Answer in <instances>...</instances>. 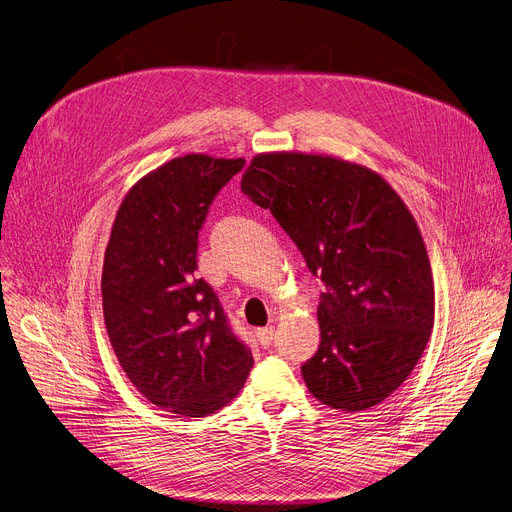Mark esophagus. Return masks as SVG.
<instances>
[{"instance_id":"obj_1","label":"esophagus","mask_w":512,"mask_h":512,"mask_svg":"<svg viewBox=\"0 0 512 512\" xmlns=\"http://www.w3.org/2000/svg\"><path fill=\"white\" fill-rule=\"evenodd\" d=\"M273 333H275L273 327L257 329V341H259L263 347H267V345H271V341H273Z\"/></svg>"}]
</instances>
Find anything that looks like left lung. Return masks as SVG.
I'll use <instances>...</instances> for the list:
<instances>
[{
  "label": "left lung",
  "mask_w": 512,
  "mask_h": 512,
  "mask_svg": "<svg viewBox=\"0 0 512 512\" xmlns=\"http://www.w3.org/2000/svg\"><path fill=\"white\" fill-rule=\"evenodd\" d=\"M241 192L273 218L320 275V347L302 365L310 394L359 412L386 400L421 359L435 286L421 230L374 169L331 155L259 153Z\"/></svg>",
  "instance_id": "obj_1"
}]
</instances>
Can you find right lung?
I'll use <instances>...</instances> for the list:
<instances>
[{
	"mask_svg": "<svg viewBox=\"0 0 512 512\" xmlns=\"http://www.w3.org/2000/svg\"><path fill=\"white\" fill-rule=\"evenodd\" d=\"M243 165L204 153L163 163L128 190L106 247L102 300L112 349L130 384L173 414L220 410L253 367L251 349L196 277L208 208Z\"/></svg>",
	"mask_w": 512,
	"mask_h": 512,
	"instance_id": "add662e5",
	"label": "right lung"
}]
</instances>
